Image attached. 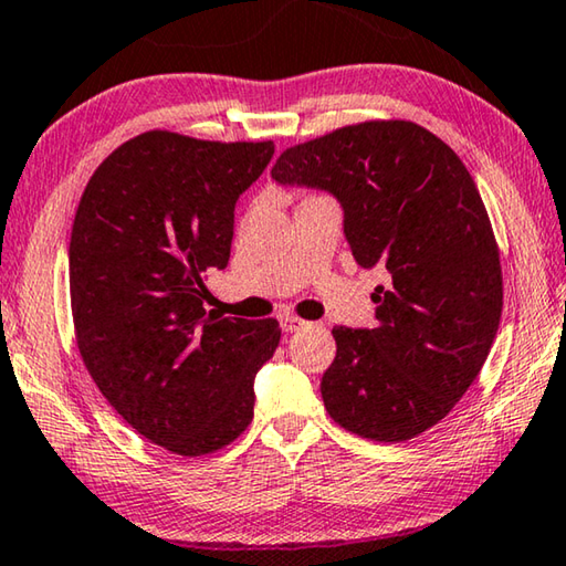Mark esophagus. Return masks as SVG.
I'll use <instances>...</instances> for the list:
<instances>
[{
  "mask_svg": "<svg viewBox=\"0 0 566 566\" xmlns=\"http://www.w3.org/2000/svg\"><path fill=\"white\" fill-rule=\"evenodd\" d=\"M308 326V321H303V318H298V316H283L281 318V328L285 331V333H295V331H301V328H305Z\"/></svg>",
  "mask_w": 566,
  "mask_h": 566,
  "instance_id": "esophagus-1",
  "label": "esophagus"
}]
</instances>
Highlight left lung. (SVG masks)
I'll use <instances>...</instances> for the list:
<instances>
[{
    "label": "left lung",
    "instance_id": "1",
    "mask_svg": "<svg viewBox=\"0 0 566 566\" xmlns=\"http://www.w3.org/2000/svg\"><path fill=\"white\" fill-rule=\"evenodd\" d=\"M273 180L328 190L344 206L358 265H381L376 328H333L321 396L338 426L409 441L474 384L504 305L492 220L467 165L409 119H368L283 150Z\"/></svg>",
    "mask_w": 566,
    "mask_h": 566
}]
</instances>
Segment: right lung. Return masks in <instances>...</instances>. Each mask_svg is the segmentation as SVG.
Here are the masks:
<instances>
[{
	"label": "right lung",
	"mask_w": 566,
	"mask_h": 566,
	"mask_svg": "<svg viewBox=\"0 0 566 566\" xmlns=\"http://www.w3.org/2000/svg\"><path fill=\"white\" fill-rule=\"evenodd\" d=\"M275 145L150 129L109 153L70 238L74 338L107 403L157 447L206 457L253 421V378L281 340L275 318L202 308L228 265L240 192Z\"/></svg>",
	"instance_id": "obj_1"
}]
</instances>
